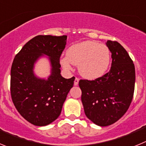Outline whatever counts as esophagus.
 Here are the masks:
<instances>
[{
	"instance_id": "1",
	"label": "esophagus",
	"mask_w": 146,
	"mask_h": 146,
	"mask_svg": "<svg viewBox=\"0 0 146 146\" xmlns=\"http://www.w3.org/2000/svg\"><path fill=\"white\" fill-rule=\"evenodd\" d=\"M79 78H77L76 77L75 80H74V86H78V83H79Z\"/></svg>"
}]
</instances>
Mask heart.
Instances as JSON below:
<instances>
[{"label":"heart","instance_id":"obj_1","mask_svg":"<svg viewBox=\"0 0 146 146\" xmlns=\"http://www.w3.org/2000/svg\"><path fill=\"white\" fill-rule=\"evenodd\" d=\"M111 54L106 44L86 41L72 45L66 51V57L60 58L62 67L67 72L72 70V64L78 66L79 73L88 80L102 77L108 71Z\"/></svg>","mask_w":146,"mask_h":146}]
</instances>
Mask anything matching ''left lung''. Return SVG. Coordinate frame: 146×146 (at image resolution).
<instances>
[{
	"mask_svg": "<svg viewBox=\"0 0 146 146\" xmlns=\"http://www.w3.org/2000/svg\"><path fill=\"white\" fill-rule=\"evenodd\" d=\"M112 53L110 70L94 80H80L85 114L100 126L111 125L126 113L135 91V69L128 52L118 42L106 43Z\"/></svg>",
	"mask_w": 146,
	"mask_h": 146,
	"instance_id": "8db88e82",
	"label": "left lung"
}]
</instances>
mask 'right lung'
I'll return each mask as SVG.
<instances>
[{
  "instance_id": "obj_1",
  "label": "right lung",
  "mask_w": 146,
  "mask_h": 146,
  "mask_svg": "<svg viewBox=\"0 0 146 146\" xmlns=\"http://www.w3.org/2000/svg\"><path fill=\"white\" fill-rule=\"evenodd\" d=\"M67 36L38 35L28 41L13 60L11 69V96L17 111L35 126L48 125L57 119L75 77L65 79L60 74V57ZM48 56L51 74L47 79L35 75V62Z\"/></svg>"
}]
</instances>
